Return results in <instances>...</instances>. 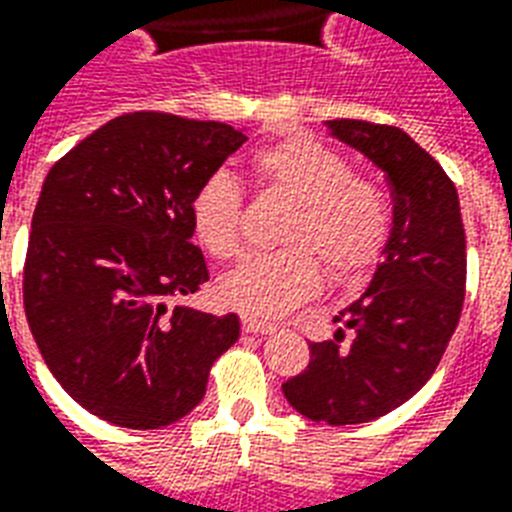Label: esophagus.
<instances>
[{"instance_id": "34e87169", "label": "esophagus", "mask_w": 512, "mask_h": 512, "mask_svg": "<svg viewBox=\"0 0 512 512\" xmlns=\"http://www.w3.org/2000/svg\"><path fill=\"white\" fill-rule=\"evenodd\" d=\"M241 330L249 335H271L276 327L263 322V319H255V317H241Z\"/></svg>"}]
</instances>
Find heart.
I'll list each match as a JSON object with an SVG mask.
<instances>
[{
	"label": "heart",
	"instance_id": "b5f03b06",
	"mask_svg": "<svg viewBox=\"0 0 512 512\" xmlns=\"http://www.w3.org/2000/svg\"><path fill=\"white\" fill-rule=\"evenodd\" d=\"M252 169L273 193L295 204L282 230L287 249L247 257L222 279L220 292L244 314L279 319L322 287V261L341 279L376 263L392 230L381 187L354 174L341 152L317 139L292 136L255 152ZM195 239L230 260L244 247V190L225 171L206 177L190 198ZM317 251L318 258L313 255Z\"/></svg>",
	"mask_w": 512,
	"mask_h": 512
}]
</instances>
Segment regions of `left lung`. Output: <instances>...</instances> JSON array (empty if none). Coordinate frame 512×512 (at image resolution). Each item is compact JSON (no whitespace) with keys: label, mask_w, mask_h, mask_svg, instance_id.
Instances as JSON below:
<instances>
[{"label":"left lung","mask_w":512,"mask_h":512,"mask_svg":"<svg viewBox=\"0 0 512 512\" xmlns=\"http://www.w3.org/2000/svg\"><path fill=\"white\" fill-rule=\"evenodd\" d=\"M341 139L384 171L395 217L373 282L343 308L333 341L308 343L306 370L282 384L287 403L311 421L362 424L411 400L440 365L464 303L467 247L454 182L395 126L330 120Z\"/></svg>","instance_id":"obj_1"}]
</instances>
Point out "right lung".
Here are the masks:
<instances>
[{
  "label": "right lung",
  "mask_w": 512,
  "mask_h": 512,
  "mask_svg": "<svg viewBox=\"0 0 512 512\" xmlns=\"http://www.w3.org/2000/svg\"><path fill=\"white\" fill-rule=\"evenodd\" d=\"M247 136L217 120L128 112L48 171L31 217L23 308L74 403L128 429H161L206 395L239 317L169 298L209 282L190 244V198Z\"/></svg>",
  "instance_id": "1"
}]
</instances>
